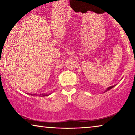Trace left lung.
<instances>
[{
	"mask_svg": "<svg viewBox=\"0 0 135 135\" xmlns=\"http://www.w3.org/2000/svg\"><path fill=\"white\" fill-rule=\"evenodd\" d=\"M114 86H110V87H108L107 89H106V90H105V92H106V91H108V90H110V89H112V88H114Z\"/></svg>",
	"mask_w": 135,
	"mask_h": 135,
	"instance_id": "obj_1",
	"label": "left lung"
}]
</instances>
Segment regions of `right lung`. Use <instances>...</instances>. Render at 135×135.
I'll return each instance as SVG.
<instances>
[{"instance_id":"right-lung-1","label":"right lung","mask_w":135,"mask_h":135,"mask_svg":"<svg viewBox=\"0 0 135 135\" xmlns=\"http://www.w3.org/2000/svg\"><path fill=\"white\" fill-rule=\"evenodd\" d=\"M32 94V95H37V96L38 94ZM48 95H49V94H38V97H47V96H48Z\"/></svg>"}]
</instances>
